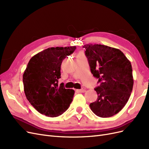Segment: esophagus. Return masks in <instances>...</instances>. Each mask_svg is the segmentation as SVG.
I'll use <instances>...</instances> for the list:
<instances>
[{"mask_svg": "<svg viewBox=\"0 0 149 149\" xmlns=\"http://www.w3.org/2000/svg\"><path fill=\"white\" fill-rule=\"evenodd\" d=\"M77 91L79 93H83L85 91V89L84 88H82L81 89H77Z\"/></svg>", "mask_w": 149, "mask_h": 149, "instance_id": "34e87169", "label": "esophagus"}]
</instances>
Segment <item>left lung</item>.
<instances>
[{
	"mask_svg": "<svg viewBox=\"0 0 149 149\" xmlns=\"http://www.w3.org/2000/svg\"><path fill=\"white\" fill-rule=\"evenodd\" d=\"M83 47L91 73L100 83L94 89L97 100L89 106L101 118L113 116L125 106L132 93L131 63L119 49L98 44H87Z\"/></svg>",
	"mask_w": 149,
	"mask_h": 149,
	"instance_id": "8db88e82",
	"label": "left lung"
}]
</instances>
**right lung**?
Returning <instances> with one entry per match:
<instances>
[{"instance_id":"obj_1","label":"right lung","mask_w":149,"mask_h":149,"mask_svg":"<svg viewBox=\"0 0 149 149\" xmlns=\"http://www.w3.org/2000/svg\"><path fill=\"white\" fill-rule=\"evenodd\" d=\"M76 47H52L39 52L30 60L23 74L25 96L42 114L53 118L65 112L73 100V89L58 84L61 65Z\"/></svg>"}]
</instances>
